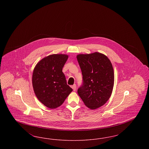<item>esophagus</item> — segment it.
I'll return each mask as SVG.
<instances>
[{
    "label": "esophagus",
    "instance_id": "34e87169",
    "mask_svg": "<svg viewBox=\"0 0 149 149\" xmlns=\"http://www.w3.org/2000/svg\"><path fill=\"white\" fill-rule=\"evenodd\" d=\"M71 88L73 89L74 91H75L76 89H77V85L75 84H74L72 86H71Z\"/></svg>",
    "mask_w": 149,
    "mask_h": 149
}]
</instances>
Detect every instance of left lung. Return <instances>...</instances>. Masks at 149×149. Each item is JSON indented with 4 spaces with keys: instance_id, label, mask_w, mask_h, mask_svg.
<instances>
[{
    "instance_id": "obj_1",
    "label": "left lung",
    "mask_w": 149,
    "mask_h": 149,
    "mask_svg": "<svg viewBox=\"0 0 149 149\" xmlns=\"http://www.w3.org/2000/svg\"><path fill=\"white\" fill-rule=\"evenodd\" d=\"M78 63L83 75V84L78 93L85 106L95 109L110 98L114 85L112 65L107 57L99 52L80 54Z\"/></svg>"
}]
</instances>
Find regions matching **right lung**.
<instances>
[{"instance_id": "add662e5", "label": "right lung", "mask_w": 149, "mask_h": 149, "mask_svg": "<svg viewBox=\"0 0 149 149\" xmlns=\"http://www.w3.org/2000/svg\"><path fill=\"white\" fill-rule=\"evenodd\" d=\"M68 56L54 54L38 62L32 75V85L36 95L45 106L54 109L60 106L72 88L67 84L63 68Z\"/></svg>"}]
</instances>
